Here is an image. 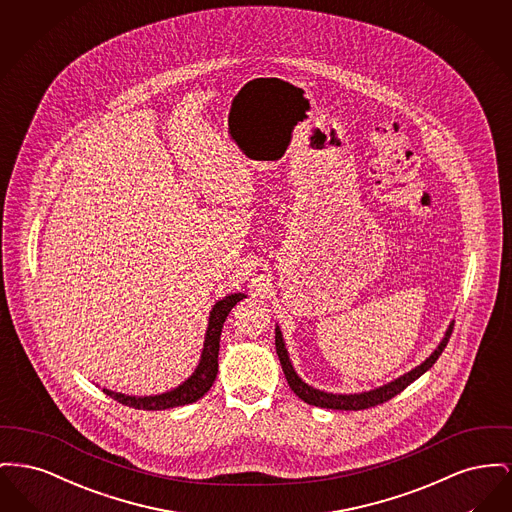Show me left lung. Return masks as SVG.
Wrapping results in <instances>:
<instances>
[{
  "label": "left lung",
  "mask_w": 512,
  "mask_h": 512,
  "mask_svg": "<svg viewBox=\"0 0 512 512\" xmlns=\"http://www.w3.org/2000/svg\"><path fill=\"white\" fill-rule=\"evenodd\" d=\"M451 333H453V323L449 325V329H447L443 341L437 345V349L431 352L430 358H426L420 366H416V368L410 370L408 374L397 377L395 381L385 383V385H381V387H377V389H372V391L354 393V395L325 393V391L314 389V387H310L308 383H304V381L298 377V374H296L295 368H293V364H291V360H289V352L285 349L283 335H281L279 327H275V349H277V356H279V362H281L285 379H287L289 387L295 391V395L298 399H302L304 403L312 404V406L331 408V410H364V408H370V406L387 403L389 399H393L395 395H399L403 389H406L412 381H416L422 374H426L431 366L437 362V358L441 356V352L447 347Z\"/></svg>",
  "instance_id": "left-lung-1"
}]
</instances>
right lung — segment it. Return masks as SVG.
Listing matches in <instances>:
<instances>
[{
	"label": "right lung",
	"mask_w": 512,
	"mask_h": 512,
	"mask_svg": "<svg viewBox=\"0 0 512 512\" xmlns=\"http://www.w3.org/2000/svg\"><path fill=\"white\" fill-rule=\"evenodd\" d=\"M246 298L244 293H235V295L225 296L221 300H217L210 312V320H208V329H206V337H204V350L200 356V362L196 366V370L192 372L189 379H185L179 387L162 393V395H150V397H133V395H123V393H115L104 389V393L109 395L111 399H115L117 403L138 408V410H165V408H175V406H185V404L194 403L200 397H204L210 387L214 385L217 376V354H219V337H221V329L223 322L229 316L231 308Z\"/></svg>",
	"instance_id": "1"
}]
</instances>
